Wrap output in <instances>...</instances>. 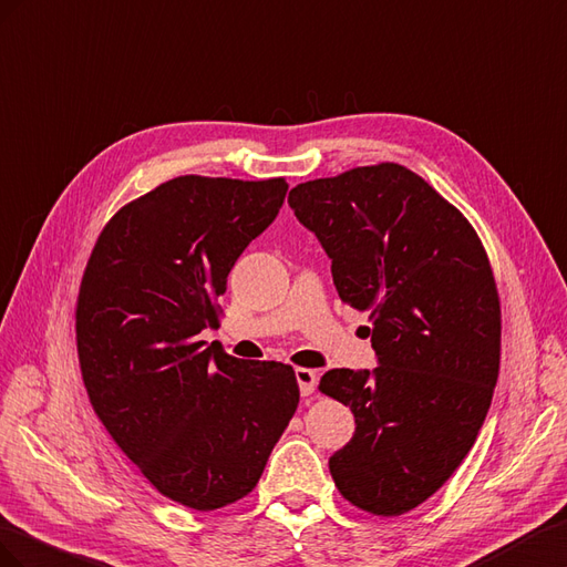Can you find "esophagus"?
I'll return each mask as SVG.
<instances>
[{"label": "esophagus", "instance_id": "1", "mask_svg": "<svg viewBox=\"0 0 567 567\" xmlns=\"http://www.w3.org/2000/svg\"><path fill=\"white\" fill-rule=\"evenodd\" d=\"M295 378H297V382H299L301 396L313 394L316 384H318V373H316V370H311V368H297V370H295Z\"/></svg>", "mask_w": 567, "mask_h": 567}]
</instances>
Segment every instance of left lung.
<instances>
[{
    "label": "left lung",
    "mask_w": 567,
    "mask_h": 567,
    "mask_svg": "<svg viewBox=\"0 0 567 567\" xmlns=\"http://www.w3.org/2000/svg\"><path fill=\"white\" fill-rule=\"evenodd\" d=\"M287 202L332 258L339 299L373 322L378 368L320 378L355 420L330 475L353 506L401 515L454 475L487 417L501 355L489 258L458 208L399 164L301 183Z\"/></svg>",
    "instance_id": "8db88e82"
}]
</instances>
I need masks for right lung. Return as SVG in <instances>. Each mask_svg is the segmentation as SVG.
I'll list each match as a JSON object with an SVG mask.
<instances>
[{"label": "right lung", "instance_id": "add662e5", "mask_svg": "<svg viewBox=\"0 0 567 567\" xmlns=\"http://www.w3.org/2000/svg\"><path fill=\"white\" fill-rule=\"evenodd\" d=\"M285 177L181 175L113 216L75 309L94 413L154 487L194 511L247 496L299 406L292 365L199 339L239 254L278 216Z\"/></svg>", "mask_w": 567, "mask_h": 567}]
</instances>
